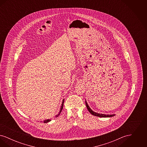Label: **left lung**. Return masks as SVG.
Returning <instances> with one entry per match:
<instances>
[{
    "mask_svg": "<svg viewBox=\"0 0 147 147\" xmlns=\"http://www.w3.org/2000/svg\"><path fill=\"white\" fill-rule=\"evenodd\" d=\"M85 104H86V106L88 110V111L90 112V113H91V115H94V116H98L99 117H113L114 116H115V114H112V115H106V114H103V113H99L98 112H94L93 111L90 107H89V106L86 100H85Z\"/></svg>",
    "mask_w": 147,
    "mask_h": 147,
    "instance_id": "8db88e82",
    "label": "left lung"
}]
</instances>
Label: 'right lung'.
<instances>
[{
	"label": "right lung",
	"mask_w": 147,
	"mask_h": 147,
	"mask_svg": "<svg viewBox=\"0 0 147 147\" xmlns=\"http://www.w3.org/2000/svg\"><path fill=\"white\" fill-rule=\"evenodd\" d=\"M64 99H63V101H62V105H61V109H60V111H59V112L58 113V114H57V115L56 116V117H57L59 115H60V113H61V112L62 111V109H63V104H64ZM49 121H50V119H46V120H45V121H44V122L45 123H46V122H49Z\"/></svg>",
	"instance_id": "right-lung-1"
}]
</instances>
